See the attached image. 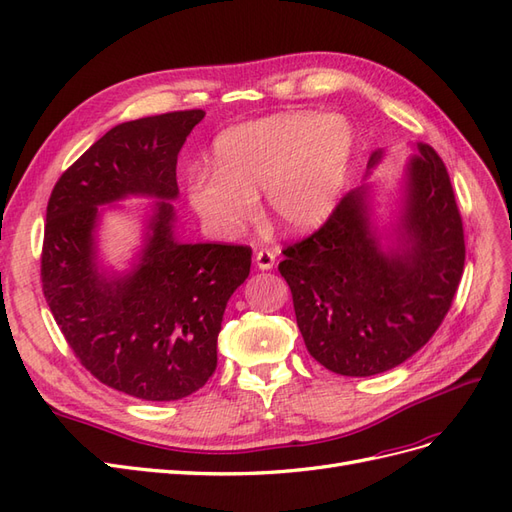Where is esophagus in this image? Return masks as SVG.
<instances>
[{
  "label": "esophagus",
  "instance_id": "34e87169",
  "mask_svg": "<svg viewBox=\"0 0 512 512\" xmlns=\"http://www.w3.org/2000/svg\"><path fill=\"white\" fill-rule=\"evenodd\" d=\"M254 262H256V267L260 271H269V269L275 267V252L273 250H260V252H256Z\"/></svg>",
  "mask_w": 512,
  "mask_h": 512
}]
</instances>
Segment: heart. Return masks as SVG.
I'll return each mask as SVG.
<instances>
[{"label": "heart", "instance_id": "obj_1", "mask_svg": "<svg viewBox=\"0 0 512 512\" xmlns=\"http://www.w3.org/2000/svg\"><path fill=\"white\" fill-rule=\"evenodd\" d=\"M354 132L342 115L277 113L241 123L213 143V168L185 181L194 213L211 235L235 239L256 213L262 192L271 218L290 232L329 220L348 179Z\"/></svg>", "mask_w": 512, "mask_h": 512}]
</instances>
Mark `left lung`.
I'll list each match as a JSON object with an SVG mask.
<instances>
[{"label":"left lung","instance_id":"left-lung-1","mask_svg":"<svg viewBox=\"0 0 512 512\" xmlns=\"http://www.w3.org/2000/svg\"><path fill=\"white\" fill-rule=\"evenodd\" d=\"M382 160L374 151L367 168ZM307 352L342 376H376L404 363L438 331L466 262L463 222L442 158L429 145L406 168L397 243L369 220L367 188L339 200L312 235L282 250Z\"/></svg>","mask_w":512,"mask_h":512}]
</instances>
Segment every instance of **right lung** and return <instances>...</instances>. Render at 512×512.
<instances>
[{
    "mask_svg": "<svg viewBox=\"0 0 512 512\" xmlns=\"http://www.w3.org/2000/svg\"><path fill=\"white\" fill-rule=\"evenodd\" d=\"M205 111L119 123L59 177L46 205L42 292L76 359L115 391L145 401L192 395L218 365L224 309L250 275L247 245L179 243L177 156ZM126 195L161 200L139 262L97 269V207Z\"/></svg>",
    "mask_w": 512,
    "mask_h": 512,
    "instance_id": "obj_1",
    "label": "right lung"
}]
</instances>
